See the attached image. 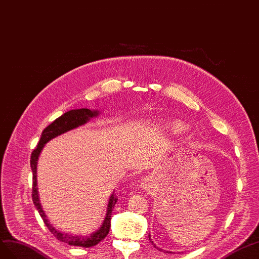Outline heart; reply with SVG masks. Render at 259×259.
I'll return each instance as SVG.
<instances>
[{
	"mask_svg": "<svg viewBox=\"0 0 259 259\" xmlns=\"http://www.w3.org/2000/svg\"><path fill=\"white\" fill-rule=\"evenodd\" d=\"M177 130H180V128H178V129H177Z\"/></svg>",
	"mask_w": 259,
	"mask_h": 259,
	"instance_id": "b5f03b06",
	"label": "heart"
}]
</instances>
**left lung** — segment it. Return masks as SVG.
I'll use <instances>...</instances> for the list:
<instances>
[{
	"instance_id": "obj_1",
	"label": "left lung",
	"mask_w": 259,
	"mask_h": 259,
	"mask_svg": "<svg viewBox=\"0 0 259 259\" xmlns=\"http://www.w3.org/2000/svg\"><path fill=\"white\" fill-rule=\"evenodd\" d=\"M149 238H150V236H149ZM152 243H153V242H152Z\"/></svg>"
}]
</instances>
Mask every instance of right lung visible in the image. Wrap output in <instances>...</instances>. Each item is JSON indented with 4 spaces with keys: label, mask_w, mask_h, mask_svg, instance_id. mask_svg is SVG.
<instances>
[{
    "label": "right lung",
    "mask_w": 259,
    "mask_h": 259,
    "mask_svg": "<svg viewBox=\"0 0 259 259\" xmlns=\"http://www.w3.org/2000/svg\"><path fill=\"white\" fill-rule=\"evenodd\" d=\"M98 112L95 110H90L88 108H80V109H73L69 110V112L65 113L61 117H58L57 119H55L51 124H49L48 127L43 130L42 136L40 141L36 145L33 152L31 153V158H30V166L32 169V201L33 204L38 209L41 218L43 219V223L46 224L50 232L53 234L57 240H60L64 243H67L69 245L72 246H82V247H91L99 244V243L104 240L106 238V235L109 232V228H110V219H112V211L114 209V206L117 202L118 197L116 194H113L109 198L108 202V208H107V213L104 223H103L102 227L99 229V230L89 235V236H81V238H78V236L75 235H68V234H64L60 231H57L54 227H52L50 224V221L47 219L46 213H44L41 204L39 201V195H38V188H36V164H38V158L41 150L43 149V146L46 143H48L51 139H53L57 136H60L64 132L71 130L73 128L78 127V125H81L85 123L90 118L97 116Z\"/></svg>",
    "instance_id": "1"
}]
</instances>
